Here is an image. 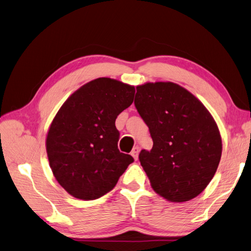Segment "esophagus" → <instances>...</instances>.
Here are the masks:
<instances>
[{
	"label": "esophagus",
	"instance_id": "34e87169",
	"mask_svg": "<svg viewBox=\"0 0 251 251\" xmlns=\"http://www.w3.org/2000/svg\"><path fill=\"white\" fill-rule=\"evenodd\" d=\"M138 154H139V147H135V148L131 150L132 158H134L135 160H137V159H138Z\"/></svg>",
	"mask_w": 251,
	"mask_h": 251
}]
</instances>
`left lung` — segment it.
<instances>
[{"mask_svg":"<svg viewBox=\"0 0 251 251\" xmlns=\"http://www.w3.org/2000/svg\"><path fill=\"white\" fill-rule=\"evenodd\" d=\"M135 106L153 147L139 161L156 194L184 202L202 193L217 172L222 139L212 115L193 93L174 82L136 87Z\"/></svg>","mask_w":251,"mask_h":251,"instance_id":"8db88e82","label":"left lung"}]
</instances>
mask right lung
<instances>
[{
  "instance_id": "obj_1",
  "label": "right lung",
  "mask_w": 251,
  "mask_h": 251,
  "mask_svg": "<svg viewBox=\"0 0 251 251\" xmlns=\"http://www.w3.org/2000/svg\"><path fill=\"white\" fill-rule=\"evenodd\" d=\"M135 87L111 78L87 82L64 102L47 136L50 168L62 187L81 200L109 193L134 158L117 147L115 120L128 107Z\"/></svg>"
}]
</instances>
